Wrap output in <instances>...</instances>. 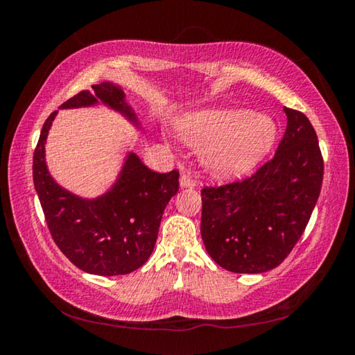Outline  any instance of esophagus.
I'll return each instance as SVG.
<instances>
[{
  "label": "esophagus",
  "instance_id": "obj_1",
  "mask_svg": "<svg viewBox=\"0 0 355 355\" xmlns=\"http://www.w3.org/2000/svg\"><path fill=\"white\" fill-rule=\"evenodd\" d=\"M196 178H192L189 173H182V177H180V184H182V188H192V186H196Z\"/></svg>",
  "mask_w": 355,
  "mask_h": 355
}]
</instances>
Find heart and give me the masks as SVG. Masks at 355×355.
<instances>
[{
    "mask_svg": "<svg viewBox=\"0 0 355 355\" xmlns=\"http://www.w3.org/2000/svg\"><path fill=\"white\" fill-rule=\"evenodd\" d=\"M183 141L203 148V163L218 177H236L250 171L271 150L277 125L266 114L244 107H208L178 120Z\"/></svg>",
    "mask_w": 355,
    "mask_h": 355,
    "instance_id": "b5f03b06",
    "label": "heart"
}]
</instances>
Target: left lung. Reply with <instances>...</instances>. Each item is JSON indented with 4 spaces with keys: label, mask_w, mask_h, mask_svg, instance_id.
Wrapping results in <instances>:
<instances>
[{
    "label": "left lung",
    "mask_w": 355,
    "mask_h": 355,
    "mask_svg": "<svg viewBox=\"0 0 355 355\" xmlns=\"http://www.w3.org/2000/svg\"><path fill=\"white\" fill-rule=\"evenodd\" d=\"M285 135L275 155L244 180L202 188L200 233L227 271L277 268L302 236L320 197L324 161L305 114L285 107Z\"/></svg>",
    "instance_id": "obj_1"
}]
</instances>
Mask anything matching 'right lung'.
<instances>
[{"mask_svg":"<svg viewBox=\"0 0 355 355\" xmlns=\"http://www.w3.org/2000/svg\"><path fill=\"white\" fill-rule=\"evenodd\" d=\"M101 101L137 125L122 87L94 84L91 91L73 95L61 107L92 106ZM58 111L40 131L33 158V178L51 238L81 271L122 275L141 268L152 255L164 208L178 191L180 173L150 171L130 153L116 184L97 199H81L62 189L45 164V141Z\"/></svg>","mask_w":355,"mask_h":355,"instance_id":"1","label":"right lung"}]
</instances>
